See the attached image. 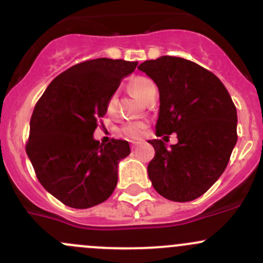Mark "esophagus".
Masks as SVG:
<instances>
[{
	"mask_svg": "<svg viewBox=\"0 0 263 263\" xmlns=\"http://www.w3.org/2000/svg\"><path fill=\"white\" fill-rule=\"evenodd\" d=\"M137 146H138V143H132V149H133V151H134V149H137Z\"/></svg>",
	"mask_w": 263,
	"mask_h": 263,
	"instance_id": "34e87169",
	"label": "esophagus"
}]
</instances>
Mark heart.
I'll list each match as a JSON object with an SVG mask.
<instances>
[{
	"mask_svg": "<svg viewBox=\"0 0 263 263\" xmlns=\"http://www.w3.org/2000/svg\"><path fill=\"white\" fill-rule=\"evenodd\" d=\"M152 87H155L154 83L149 79L143 78V76H137V78L132 79L130 83H129V89L133 94L135 95L140 100H144L146 97V94L149 92V90ZM115 105H117V98L112 95L110 97L108 100V104H106V109H108L109 112L114 111ZM144 130V124L139 123V121H134V123H128L126 125L123 126V133L129 138H134V139H138L143 135Z\"/></svg>",
	"mask_w": 263,
	"mask_h": 263,
	"instance_id": "heart-1",
	"label": "heart"
}]
</instances>
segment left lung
Returning a JSON list of instances; mask_svg holds the SVG:
<instances>
[{"instance_id": "obj_1", "label": "left lung", "mask_w": 263, "mask_h": 263, "mask_svg": "<svg viewBox=\"0 0 263 263\" xmlns=\"http://www.w3.org/2000/svg\"><path fill=\"white\" fill-rule=\"evenodd\" d=\"M138 69L159 89L157 137L176 133L178 138L171 146L160 139L148 140L155 151L149 179L166 199H197L228 164L237 143L236 106L216 75L185 59L162 56Z\"/></svg>"}]
</instances>
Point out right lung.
Segmentation results:
<instances>
[{"mask_svg":"<svg viewBox=\"0 0 263 263\" xmlns=\"http://www.w3.org/2000/svg\"><path fill=\"white\" fill-rule=\"evenodd\" d=\"M137 61L95 59L51 81L33 109L26 145L42 187L71 208L94 207L111 196L118 165L130 154L125 140L94 139L106 104Z\"/></svg>","mask_w":263,"mask_h":263,"instance_id":"obj_1","label":"right lung"}]
</instances>
